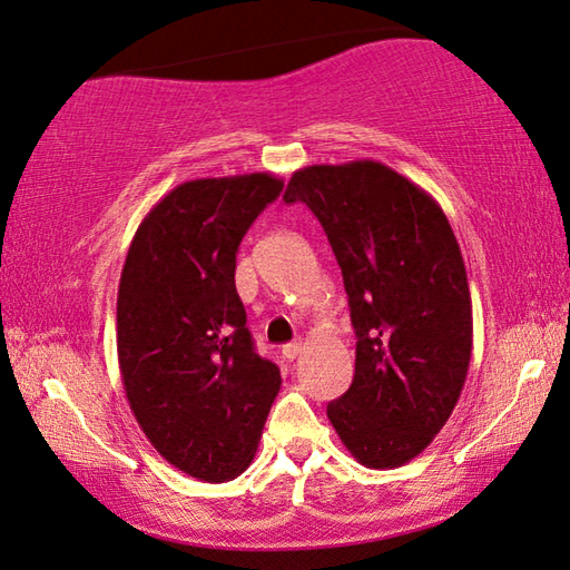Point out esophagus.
I'll return each instance as SVG.
<instances>
[{
	"label": "esophagus",
	"instance_id": "34e87169",
	"mask_svg": "<svg viewBox=\"0 0 570 570\" xmlns=\"http://www.w3.org/2000/svg\"><path fill=\"white\" fill-rule=\"evenodd\" d=\"M301 351H304V343H301V341H294V343H286V345H282V355H284L286 361H294Z\"/></svg>",
	"mask_w": 570,
	"mask_h": 570
}]
</instances>
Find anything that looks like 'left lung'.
Masks as SVG:
<instances>
[{"mask_svg": "<svg viewBox=\"0 0 570 570\" xmlns=\"http://www.w3.org/2000/svg\"><path fill=\"white\" fill-rule=\"evenodd\" d=\"M284 203L318 217L358 338L331 425L361 464L403 466L450 420L470 371L472 296L450 222L425 189L375 160L296 170Z\"/></svg>", "mask_w": 570, "mask_h": 570, "instance_id": "obj_1", "label": "left lung"}]
</instances>
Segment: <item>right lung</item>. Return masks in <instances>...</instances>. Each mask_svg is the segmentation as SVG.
<instances>
[{"label": "right lung", "mask_w": 570, "mask_h": 570, "mask_svg": "<svg viewBox=\"0 0 570 570\" xmlns=\"http://www.w3.org/2000/svg\"><path fill=\"white\" fill-rule=\"evenodd\" d=\"M282 187L269 173L177 185L122 264L118 365L130 410L153 448L203 482L247 470L282 387L234 286L239 242Z\"/></svg>", "instance_id": "right-lung-1"}]
</instances>
